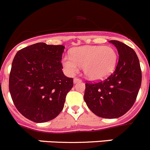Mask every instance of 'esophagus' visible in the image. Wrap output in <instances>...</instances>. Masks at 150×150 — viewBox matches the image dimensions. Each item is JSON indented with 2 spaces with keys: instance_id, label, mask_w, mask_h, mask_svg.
Returning <instances> with one entry per match:
<instances>
[{
  "instance_id": "esophagus-1",
  "label": "esophagus",
  "mask_w": 150,
  "mask_h": 150,
  "mask_svg": "<svg viewBox=\"0 0 150 150\" xmlns=\"http://www.w3.org/2000/svg\"><path fill=\"white\" fill-rule=\"evenodd\" d=\"M73 81H74V83H78V82L81 81V78H74Z\"/></svg>"
}]
</instances>
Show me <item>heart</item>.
I'll return each mask as SVG.
<instances>
[{
  "instance_id": "obj_1",
  "label": "heart",
  "mask_w": 150,
  "mask_h": 150,
  "mask_svg": "<svg viewBox=\"0 0 150 150\" xmlns=\"http://www.w3.org/2000/svg\"><path fill=\"white\" fill-rule=\"evenodd\" d=\"M117 61V54L112 47L86 46L73 49L71 56L63 58V65L69 75H75L80 67H83L89 80L100 81L114 72Z\"/></svg>"
}]
</instances>
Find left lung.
Listing matches in <instances>:
<instances>
[{"label": "left lung", "mask_w": 150, "mask_h": 150, "mask_svg": "<svg viewBox=\"0 0 150 150\" xmlns=\"http://www.w3.org/2000/svg\"><path fill=\"white\" fill-rule=\"evenodd\" d=\"M118 52L114 72L98 83H86L84 98L87 107L103 118H117L133 106L141 85V69L135 52L118 40H110Z\"/></svg>", "instance_id": "obj_1"}]
</instances>
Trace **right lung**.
<instances>
[{
	"label": "right lung",
	"mask_w": 150,
	"mask_h": 150,
	"mask_svg": "<svg viewBox=\"0 0 150 150\" xmlns=\"http://www.w3.org/2000/svg\"><path fill=\"white\" fill-rule=\"evenodd\" d=\"M62 45L37 43L19 50L9 74V89L17 110L35 123L51 121L62 111L73 79L62 71Z\"/></svg>",
	"instance_id": "right-lung-1"
}]
</instances>
